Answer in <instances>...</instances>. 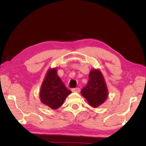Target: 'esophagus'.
Wrapping results in <instances>:
<instances>
[{"instance_id":"obj_1","label":"esophagus","mask_w":146,"mask_h":146,"mask_svg":"<svg viewBox=\"0 0 146 146\" xmlns=\"http://www.w3.org/2000/svg\"><path fill=\"white\" fill-rule=\"evenodd\" d=\"M71 91H72L74 93H79L80 92V88H73L72 90H71Z\"/></svg>"}]
</instances>
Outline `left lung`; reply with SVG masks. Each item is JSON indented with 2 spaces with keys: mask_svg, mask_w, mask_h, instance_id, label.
I'll return each instance as SVG.
<instances>
[{
  "mask_svg": "<svg viewBox=\"0 0 146 146\" xmlns=\"http://www.w3.org/2000/svg\"><path fill=\"white\" fill-rule=\"evenodd\" d=\"M81 94L91 107L97 108L104 103L108 97V90L104 77L99 69H91L87 84Z\"/></svg>",
  "mask_w": 146,
  "mask_h": 146,
  "instance_id": "8db88e82",
  "label": "left lung"
}]
</instances>
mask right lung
<instances>
[{
    "instance_id": "1",
    "label": "right lung",
    "mask_w": 146,
    "mask_h": 146,
    "mask_svg": "<svg viewBox=\"0 0 146 146\" xmlns=\"http://www.w3.org/2000/svg\"><path fill=\"white\" fill-rule=\"evenodd\" d=\"M71 93L57 75V68H49L40 87L39 97L41 103L52 110H56Z\"/></svg>"
}]
</instances>
